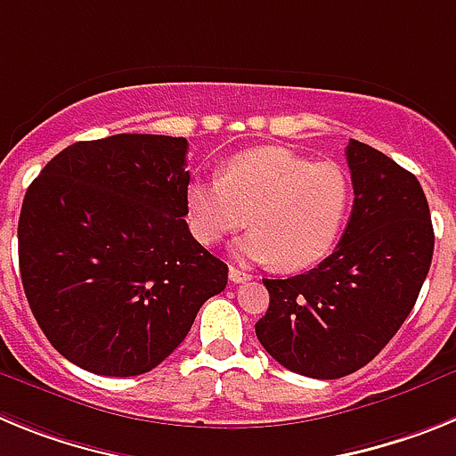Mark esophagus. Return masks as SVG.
Returning a JSON list of instances; mask_svg holds the SVG:
<instances>
[{
  "label": "esophagus",
  "instance_id": "1",
  "mask_svg": "<svg viewBox=\"0 0 456 456\" xmlns=\"http://www.w3.org/2000/svg\"><path fill=\"white\" fill-rule=\"evenodd\" d=\"M228 276H231L232 283H244V281H248V278H251V273L241 272V269H237V267H231L228 269Z\"/></svg>",
  "mask_w": 456,
  "mask_h": 456
}]
</instances>
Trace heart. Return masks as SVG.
Returning a JSON list of instances; mask_svg holds the SVG:
<instances>
[{"label":"heart","instance_id":"b5f03b06","mask_svg":"<svg viewBox=\"0 0 456 456\" xmlns=\"http://www.w3.org/2000/svg\"><path fill=\"white\" fill-rule=\"evenodd\" d=\"M352 199L342 167L267 146L231 157L221 178L193 180L187 219L208 247L251 224L253 231L237 241V256L297 272L333 251Z\"/></svg>","mask_w":456,"mask_h":456}]
</instances>
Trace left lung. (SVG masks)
Listing matches in <instances>:
<instances>
[{"mask_svg":"<svg viewBox=\"0 0 456 456\" xmlns=\"http://www.w3.org/2000/svg\"><path fill=\"white\" fill-rule=\"evenodd\" d=\"M354 208L340 244L315 269L263 278L256 336L289 372L340 379L368 365L416 305L434 256L425 191L384 152L349 139Z\"/></svg>","mask_w":456,"mask_h":456,"instance_id":"obj_1","label":"left lung"}]
</instances>
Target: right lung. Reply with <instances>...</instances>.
Returning a JSON list of instances; mask_svg holds the SVG:
<instances>
[{"mask_svg":"<svg viewBox=\"0 0 456 456\" xmlns=\"http://www.w3.org/2000/svg\"><path fill=\"white\" fill-rule=\"evenodd\" d=\"M187 139L77 141L29 184L18 224L22 288L70 363L136 377L171 356L228 265L189 232Z\"/></svg>","mask_w":456,"mask_h":456,"instance_id":"right-lung-1","label":"right lung"}]
</instances>
